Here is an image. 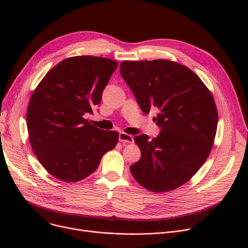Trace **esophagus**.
I'll return each instance as SVG.
<instances>
[{
    "label": "esophagus",
    "mask_w": 248,
    "mask_h": 248,
    "mask_svg": "<svg viewBox=\"0 0 248 248\" xmlns=\"http://www.w3.org/2000/svg\"><path fill=\"white\" fill-rule=\"evenodd\" d=\"M119 140L124 142V144H133V142H134V138H133V136L127 135L125 133H120Z\"/></svg>",
    "instance_id": "esophagus-1"
}]
</instances>
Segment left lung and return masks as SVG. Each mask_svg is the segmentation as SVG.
Returning a JSON list of instances; mask_svg holds the SVG:
<instances>
[{
  "label": "left lung",
  "mask_w": 248,
  "mask_h": 248,
  "mask_svg": "<svg viewBox=\"0 0 248 248\" xmlns=\"http://www.w3.org/2000/svg\"><path fill=\"white\" fill-rule=\"evenodd\" d=\"M121 75L141 111L159 110L161 132L135 137L140 159L129 167L140 185L168 192L189 181L209 155L218 123L213 96L188 67L169 60L123 61Z\"/></svg>",
  "instance_id": "1"
}]
</instances>
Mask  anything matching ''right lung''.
<instances>
[{
  "label": "right lung",
  "mask_w": 248,
  "mask_h": 248,
  "mask_svg": "<svg viewBox=\"0 0 248 248\" xmlns=\"http://www.w3.org/2000/svg\"><path fill=\"white\" fill-rule=\"evenodd\" d=\"M117 62L96 56L61 61L39 83L27 109L30 144L38 161L53 177L80 181L93 174L119 134L84 119L100 103Z\"/></svg>",
  "instance_id": "add662e5"
}]
</instances>
